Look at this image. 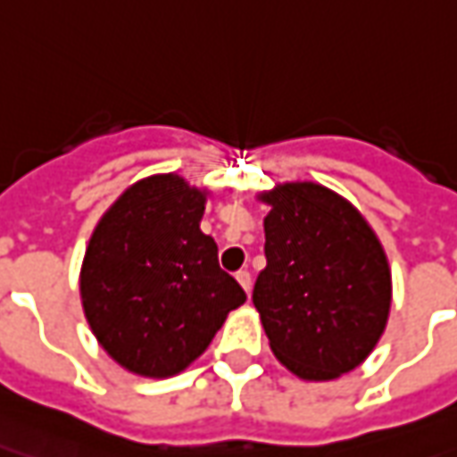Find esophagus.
Returning a JSON list of instances; mask_svg holds the SVG:
<instances>
[{
	"label": "esophagus",
	"mask_w": 457,
	"mask_h": 457,
	"mask_svg": "<svg viewBox=\"0 0 457 457\" xmlns=\"http://www.w3.org/2000/svg\"><path fill=\"white\" fill-rule=\"evenodd\" d=\"M236 278H238V283L244 286V291L251 294V273H248V270H238V273H236Z\"/></svg>",
	"instance_id": "esophagus-1"
}]
</instances>
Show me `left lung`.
<instances>
[{"label":"left lung","mask_w":457,"mask_h":457,"mask_svg":"<svg viewBox=\"0 0 457 457\" xmlns=\"http://www.w3.org/2000/svg\"><path fill=\"white\" fill-rule=\"evenodd\" d=\"M261 198L270 211L253 306L270 351L298 378H338L366 361L386 328V253L363 216L330 188L286 184Z\"/></svg>","instance_id":"1"}]
</instances>
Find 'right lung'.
I'll return each instance as SVG.
<instances>
[{
	"label": "right lung",
	"mask_w": 457,
	"mask_h": 457,
	"mask_svg": "<svg viewBox=\"0 0 457 457\" xmlns=\"http://www.w3.org/2000/svg\"><path fill=\"white\" fill-rule=\"evenodd\" d=\"M206 196L174 174L124 191L91 236L81 303L96 341L131 373L163 378L206 351L246 291L198 228Z\"/></svg>",
	"instance_id": "right-lung-1"
}]
</instances>
